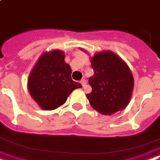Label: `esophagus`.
Wrapping results in <instances>:
<instances>
[{
	"mask_svg": "<svg viewBox=\"0 0 160 160\" xmlns=\"http://www.w3.org/2000/svg\"><path fill=\"white\" fill-rule=\"evenodd\" d=\"M80 82H81V84L82 87H85V86H86V83H87V82H86L85 79H82L81 81H80Z\"/></svg>",
	"mask_w": 160,
	"mask_h": 160,
	"instance_id": "1",
	"label": "esophagus"
}]
</instances>
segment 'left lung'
<instances>
[{"mask_svg": "<svg viewBox=\"0 0 160 160\" xmlns=\"http://www.w3.org/2000/svg\"><path fill=\"white\" fill-rule=\"evenodd\" d=\"M94 74L88 79L92 92L87 93L90 105L103 115H112L127 107L134 79L126 62L112 51L96 53L90 59Z\"/></svg>", "mask_w": 160, "mask_h": 160, "instance_id": "1", "label": "left lung"}]
</instances>
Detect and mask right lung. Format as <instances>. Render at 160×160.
<instances>
[{
  "label": "right lung",
  "mask_w": 160,
  "mask_h": 160,
  "mask_svg": "<svg viewBox=\"0 0 160 160\" xmlns=\"http://www.w3.org/2000/svg\"><path fill=\"white\" fill-rule=\"evenodd\" d=\"M71 74L72 68L65 62L63 51L44 52L28 76L30 95L43 110H56L66 103L73 90L82 88L72 79Z\"/></svg>",
  "instance_id": "1"
}]
</instances>
